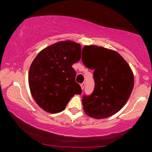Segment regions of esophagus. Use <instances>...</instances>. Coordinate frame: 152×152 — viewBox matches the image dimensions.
<instances>
[{"mask_svg":"<svg viewBox=\"0 0 152 152\" xmlns=\"http://www.w3.org/2000/svg\"><path fill=\"white\" fill-rule=\"evenodd\" d=\"M81 89L83 90L85 87V83H82L81 84Z\"/></svg>","mask_w":152,"mask_h":152,"instance_id":"esophagus-1","label":"esophagus"}]
</instances>
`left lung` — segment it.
Returning <instances> with one entry per match:
<instances>
[{
    "instance_id": "1",
    "label": "left lung",
    "mask_w": 152,
    "mask_h": 152,
    "mask_svg": "<svg viewBox=\"0 0 152 152\" xmlns=\"http://www.w3.org/2000/svg\"><path fill=\"white\" fill-rule=\"evenodd\" d=\"M82 62L94 69L95 87L90 96L82 99L83 111L90 117L101 119L120 111L134 88V74L129 65L115 50L102 46H85Z\"/></svg>"
}]
</instances>
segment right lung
Segmentation results:
<instances>
[{
    "label": "right lung",
    "instance_id": "add662e5",
    "mask_svg": "<svg viewBox=\"0 0 152 152\" xmlns=\"http://www.w3.org/2000/svg\"><path fill=\"white\" fill-rule=\"evenodd\" d=\"M81 56L79 43L59 41L40 51L33 61L28 73L31 93L35 102L46 112H61L71 97L81 94L72 67Z\"/></svg>",
    "mask_w": 152,
    "mask_h": 152
}]
</instances>
